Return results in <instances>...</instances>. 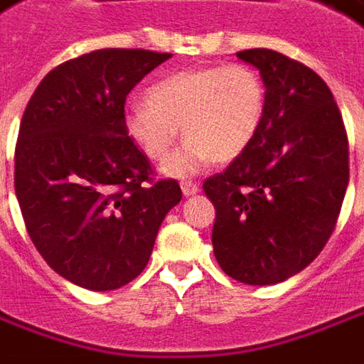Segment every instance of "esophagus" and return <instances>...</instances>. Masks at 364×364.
<instances>
[{
    "mask_svg": "<svg viewBox=\"0 0 364 364\" xmlns=\"http://www.w3.org/2000/svg\"><path fill=\"white\" fill-rule=\"evenodd\" d=\"M181 191L183 195H195V193L199 191V185L197 183H193V181H181Z\"/></svg>",
    "mask_w": 364,
    "mask_h": 364,
    "instance_id": "1",
    "label": "esophagus"
}]
</instances>
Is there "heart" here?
<instances>
[{
  "label": "heart",
  "instance_id": "heart-1",
  "mask_svg": "<svg viewBox=\"0 0 364 364\" xmlns=\"http://www.w3.org/2000/svg\"><path fill=\"white\" fill-rule=\"evenodd\" d=\"M145 99L125 111V131L149 159L163 161L181 127L187 141L163 165L175 177L239 157L261 129L267 105L263 79L243 63L183 69L153 83Z\"/></svg>",
  "mask_w": 364,
  "mask_h": 364
}]
</instances>
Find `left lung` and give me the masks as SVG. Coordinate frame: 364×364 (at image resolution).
Wrapping results in <instances>:
<instances>
[{
	"mask_svg": "<svg viewBox=\"0 0 364 364\" xmlns=\"http://www.w3.org/2000/svg\"><path fill=\"white\" fill-rule=\"evenodd\" d=\"M237 58L259 69L267 105L247 149L203 183L215 205L219 267L245 285L296 275L337 227L348 185V139L327 83L305 63L273 51Z\"/></svg>",
	"mask_w": 364,
	"mask_h": 364,
	"instance_id": "1",
	"label": "left lung"
}]
</instances>
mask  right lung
Returning a JSON list of instances; mask_svg holds the SVG:
<instances>
[{
    "instance_id": "1",
    "label": "right lung",
    "mask_w": 364,
    "mask_h": 364,
    "mask_svg": "<svg viewBox=\"0 0 364 364\" xmlns=\"http://www.w3.org/2000/svg\"><path fill=\"white\" fill-rule=\"evenodd\" d=\"M171 58L149 49H97L51 69L27 103L16 143V195L39 255L91 291L139 275L169 209L175 179H155L125 131V101Z\"/></svg>"
}]
</instances>
